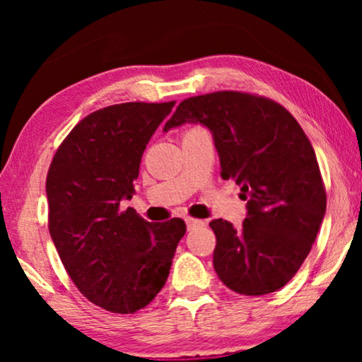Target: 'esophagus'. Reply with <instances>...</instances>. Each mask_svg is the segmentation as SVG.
Instances as JSON below:
<instances>
[{
	"mask_svg": "<svg viewBox=\"0 0 362 362\" xmlns=\"http://www.w3.org/2000/svg\"><path fill=\"white\" fill-rule=\"evenodd\" d=\"M186 224L189 229H196V227H202L204 226V221H199V219H192V217H186Z\"/></svg>",
	"mask_w": 362,
	"mask_h": 362,
	"instance_id": "34e87169",
	"label": "esophagus"
}]
</instances>
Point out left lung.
I'll list each match as a JSON object with an SVG mask.
<instances>
[{"instance_id": "left-lung-1", "label": "left lung", "mask_w": 362, "mask_h": 362, "mask_svg": "<svg viewBox=\"0 0 362 362\" xmlns=\"http://www.w3.org/2000/svg\"><path fill=\"white\" fill-rule=\"evenodd\" d=\"M185 123L212 133L222 180H234L247 201L239 229L222 219L209 222L217 276L240 295L276 291L310 254L326 212L308 136L280 103L232 90L186 98L163 132Z\"/></svg>"}]
</instances>
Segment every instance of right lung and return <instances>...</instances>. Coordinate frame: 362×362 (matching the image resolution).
<instances>
[{"label":"right lung","mask_w":362,"mask_h":362,"mask_svg":"<svg viewBox=\"0 0 362 362\" xmlns=\"http://www.w3.org/2000/svg\"><path fill=\"white\" fill-rule=\"evenodd\" d=\"M175 102H128L87 115L47 173L49 234L78 291L113 313H135L166 284L182 219L151 224L120 202L135 194L143 151Z\"/></svg>","instance_id":"1"}]
</instances>
